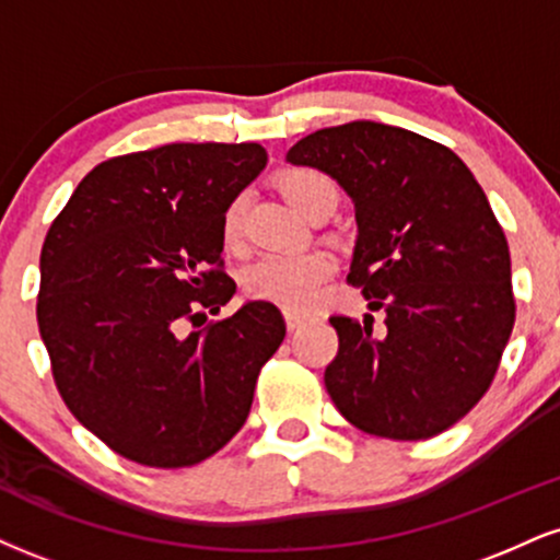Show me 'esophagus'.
<instances>
[{
	"instance_id": "34e87169",
	"label": "esophagus",
	"mask_w": 560,
	"mask_h": 560,
	"mask_svg": "<svg viewBox=\"0 0 560 560\" xmlns=\"http://www.w3.org/2000/svg\"><path fill=\"white\" fill-rule=\"evenodd\" d=\"M284 320H287L289 331H298L302 323H305V315H300V313H284Z\"/></svg>"
}]
</instances>
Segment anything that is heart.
Segmentation results:
<instances>
[{
    "label": "heart",
    "instance_id": "obj_1",
    "mask_svg": "<svg viewBox=\"0 0 560 560\" xmlns=\"http://www.w3.org/2000/svg\"><path fill=\"white\" fill-rule=\"evenodd\" d=\"M281 195L287 203L300 215L323 195L336 198L331 179L318 172L298 170L289 172L279 182ZM226 245H237L242 229V198L232 200L221 221ZM336 271V260L328 250H302V253H268L245 268V289L250 298L273 302L284 310H305L318 298L320 287L331 279Z\"/></svg>",
    "mask_w": 560,
    "mask_h": 560
}]
</instances>
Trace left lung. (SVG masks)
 I'll return each instance as SVG.
<instances>
[{
	"instance_id": "obj_1",
	"label": "left lung",
	"mask_w": 560,
	"mask_h": 560,
	"mask_svg": "<svg viewBox=\"0 0 560 560\" xmlns=\"http://www.w3.org/2000/svg\"><path fill=\"white\" fill-rule=\"evenodd\" d=\"M287 161L352 198L347 279L386 315L383 334L331 318L339 354L323 381L336 409L378 438L443 433L490 388L514 328L509 245L482 187L451 148L370 119L307 135Z\"/></svg>"
}]
</instances>
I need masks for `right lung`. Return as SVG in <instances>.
I'll return each instance as SVG.
<instances>
[{
    "label": "right lung",
    "mask_w": 560,
    "mask_h": 560,
    "mask_svg": "<svg viewBox=\"0 0 560 560\" xmlns=\"http://www.w3.org/2000/svg\"><path fill=\"white\" fill-rule=\"evenodd\" d=\"M258 143H172L88 172L42 250L38 331L80 425L125 459L177 469L224 448L284 341L271 302L185 334L237 292L224 213L266 170Z\"/></svg>",
    "instance_id": "obj_1"
}]
</instances>
